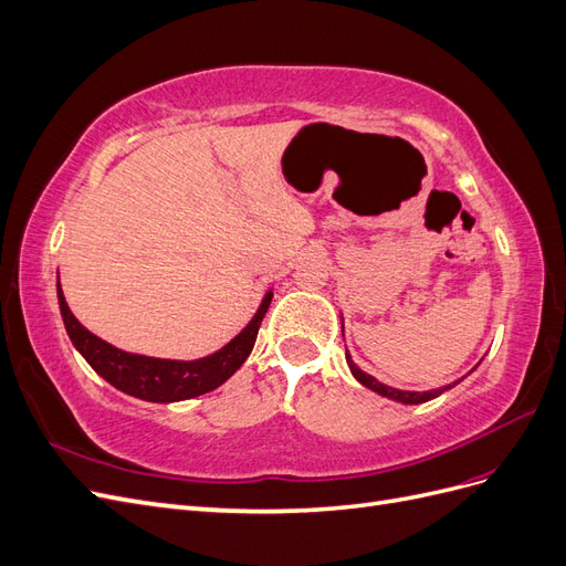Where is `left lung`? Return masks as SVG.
<instances>
[{
  "label": "left lung",
  "mask_w": 566,
  "mask_h": 566,
  "mask_svg": "<svg viewBox=\"0 0 566 566\" xmlns=\"http://www.w3.org/2000/svg\"><path fill=\"white\" fill-rule=\"evenodd\" d=\"M347 364H349V368H352V373H354V378L361 382L364 387H368V389H373V391H378V394H382V397H387V399H394V401H401V403H424V401H430V399H434V397H439L441 391H447V389H451V387H455L460 380H455L453 385H449V387H443V389H434V391H401V389H394V387H387V385H382V382H378L373 378V375H368V373H364L361 368H358L354 361H352V356L347 354Z\"/></svg>",
  "instance_id": "left-lung-1"
}]
</instances>
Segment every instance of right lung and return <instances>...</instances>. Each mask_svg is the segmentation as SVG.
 <instances>
[{"label":"right lung","instance_id":"obj_1","mask_svg":"<svg viewBox=\"0 0 566 566\" xmlns=\"http://www.w3.org/2000/svg\"><path fill=\"white\" fill-rule=\"evenodd\" d=\"M56 293L67 337L73 339L75 349L87 358V364L115 389L132 394L136 399L156 403L193 399L205 391L217 389L221 382H227L250 356L256 333H260V325L273 297L271 293H266L254 318L245 325V331L235 335L224 349L214 352L212 356L198 358V361H167V358L127 354L108 345V342L84 328L73 316V312L67 310L61 283H56Z\"/></svg>","mask_w":566,"mask_h":566}]
</instances>
